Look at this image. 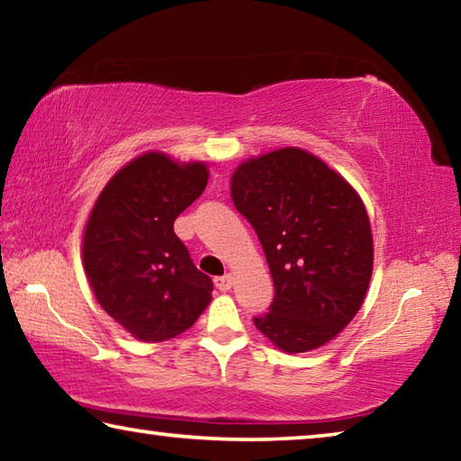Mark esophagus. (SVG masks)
I'll return each mask as SVG.
<instances>
[{
  "mask_svg": "<svg viewBox=\"0 0 461 461\" xmlns=\"http://www.w3.org/2000/svg\"><path fill=\"white\" fill-rule=\"evenodd\" d=\"M215 286L220 288L221 293L231 291V286H233V275H231V272H228V275H223L220 278H215Z\"/></svg>",
  "mask_w": 461,
  "mask_h": 461,
  "instance_id": "esophagus-1",
  "label": "esophagus"
}]
</instances>
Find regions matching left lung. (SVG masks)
Wrapping results in <instances>:
<instances>
[{
  "instance_id": "8db88e82",
  "label": "left lung",
  "mask_w": 461,
  "mask_h": 461,
  "mask_svg": "<svg viewBox=\"0 0 461 461\" xmlns=\"http://www.w3.org/2000/svg\"><path fill=\"white\" fill-rule=\"evenodd\" d=\"M231 201L267 254L275 301L254 325L286 354L338 338L360 311L374 268L370 217L338 170L303 148L254 156L231 175Z\"/></svg>"
}]
</instances>
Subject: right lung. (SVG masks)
Wrapping results in <instances>:
<instances>
[{
	"label": "right lung",
	"mask_w": 461,
	"mask_h": 461,
	"mask_svg": "<svg viewBox=\"0 0 461 461\" xmlns=\"http://www.w3.org/2000/svg\"><path fill=\"white\" fill-rule=\"evenodd\" d=\"M207 181V162L150 150L123 165L93 203L83 231L85 276L101 309L138 341L176 338L212 303V278L173 228Z\"/></svg>",
	"instance_id": "obj_1"
}]
</instances>
